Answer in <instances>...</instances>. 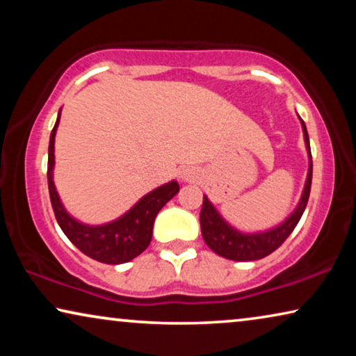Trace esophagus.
Returning <instances> with one entry per match:
<instances>
[{"mask_svg":"<svg viewBox=\"0 0 356 356\" xmlns=\"http://www.w3.org/2000/svg\"><path fill=\"white\" fill-rule=\"evenodd\" d=\"M178 177H179V179H181V181H193L194 177H196V173H194L191 168H181V170H179Z\"/></svg>","mask_w":356,"mask_h":356,"instance_id":"esophagus-1","label":"esophagus"}]
</instances>
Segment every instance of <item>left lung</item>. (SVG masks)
Wrapping results in <instances>:
<instances>
[{"label":"left lung","mask_w":356,"mask_h":356,"mask_svg":"<svg viewBox=\"0 0 356 356\" xmlns=\"http://www.w3.org/2000/svg\"><path fill=\"white\" fill-rule=\"evenodd\" d=\"M300 118V115H298ZM301 121V129H303V138L306 152H308V175H306V181L303 193L293 212L285 218L284 222H280L279 225L267 228L262 232H243L238 230L236 227H233L232 223H228L220 212L217 211V207L213 206L206 194H204V202L201 209V232L202 238L206 241V245L216 252V254L225 257V259L232 261H257L262 257L269 256L270 252H274L286 238L290 236V233L295 230L296 223L300 222L301 216H303L306 204L309 199L311 191V179H313V160H311V149H309V138L306 126Z\"/></svg>","instance_id":"obj_1"}]
</instances>
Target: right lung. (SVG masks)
I'll return each mask as SVG.
<instances>
[{
  "mask_svg": "<svg viewBox=\"0 0 356 356\" xmlns=\"http://www.w3.org/2000/svg\"><path fill=\"white\" fill-rule=\"evenodd\" d=\"M61 118V108L58 111V118L50 134V145H48V191L53 212L58 220V225L70 241L77 250L84 252L92 259L104 262V264H123L139 256L152 240V228L157 213L165 204L179 191L178 181L162 184L152 189L134 204L129 211L120 216L115 220L100 223V225H89L77 220L66 211L61 202L60 194L56 191L53 181V170H55V136Z\"/></svg>",
  "mask_w": 356,
  "mask_h": 356,
  "instance_id": "1",
  "label": "right lung"
}]
</instances>
